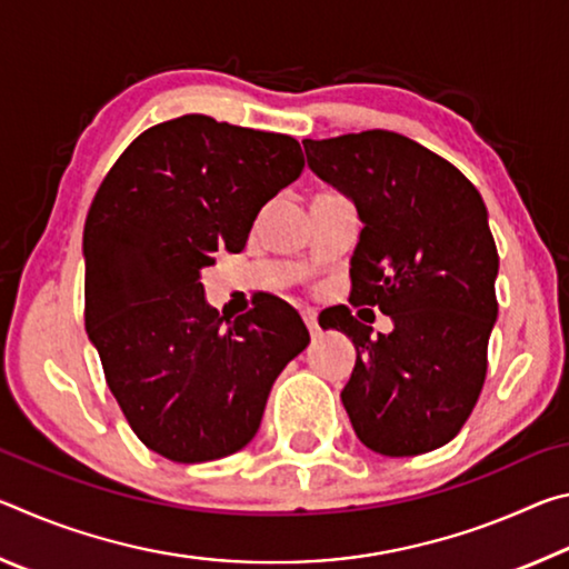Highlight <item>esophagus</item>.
I'll use <instances>...</instances> for the list:
<instances>
[{
  "label": "esophagus",
  "instance_id": "1",
  "mask_svg": "<svg viewBox=\"0 0 569 569\" xmlns=\"http://www.w3.org/2000/svg\"><path fill=\"white\" fill-rule=\"evenodd\" d=\"M301 316H303V323H306V329L311 331V336L319 333V319H316V311L306 308V311H301Z\"/></svg>",
  "mask_w": 569,
  "mask_h": 569
}]
</instances>
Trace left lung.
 <instances>
[{
  "label": "left lung",
  "instance_id": "1",
  "mask_svg": "<svg viewBox=\"0 0 569 569\" xmlns=\"http://www.w3.org/2000/svg\"><path fill=\"white\" fill-rule=\"evenodd\" d=\"M303 148L308 168L359 208L349 301L393 321L391 333L371 336L346 306L326 321L356 346L341 391L356 437L383 457L445 447L485 387L497 321L499 256L485 200L449 160L399 132Z\"/></svg>",
  "mask_w": 569,
  "mask_h": 569
}]
</instances>
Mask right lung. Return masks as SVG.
Here are the masks:
<instances>
[{
  "mask_svg": "<svg viewBox=\"0 0 569 569\" xmlns=\"http://www.w3.org/2000/svg\"><path fill=\"white\" fill-rule=\"evenodd\" d=\"M301 170L291 134L182 114L138 134L94 192L84 329L130 429L160 457L198 465L243 449L278 373L311 341L281 298L228 319L200 283Z\"/></svg>",
  "mask_w": 569,
  "mask_h": 569,
  "instance_id": "right-lung-1",
  "label": "right lung"
}]
</instances>
